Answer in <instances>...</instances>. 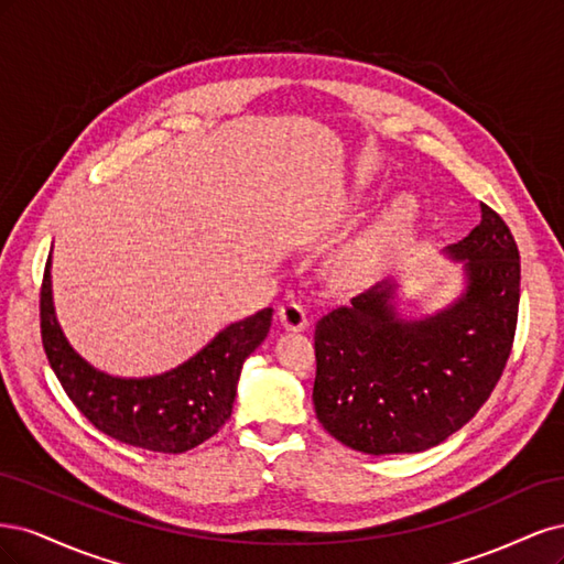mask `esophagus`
I'll list each match as a JSON object with an SVG mask.
<instances>
[{"instance_id":"34e87169","label":"esophagus","mask_w":564,"mask_h":564,"mask_svg":"<svg viewBox=\"0 0 564 564\" xmlns=\"http://www.w3.org/2000/svg\"><path fill=\"white\" fill-rule=\"evenodd\" d=\"M278 317L286 332H303L305 327H308V315H305V308L294 301L284 303L278 311Z\"/></svg>"}]
</instances>
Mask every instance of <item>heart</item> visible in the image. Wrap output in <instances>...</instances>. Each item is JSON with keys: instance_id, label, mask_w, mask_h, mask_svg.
Masks as SVG:
<instances>
[{"instance_id": "heart-1", "label": "heart", "mask_w": 564, "mask_h": 564, "mask_svg": "<svg viewBox=\"0 0 564 564\" xmlns=\"http://www.w3.org/2000/svg\"><path fill=\"white\" fill-rule=\"evenodd\" d=\"M419 218V204L412 195H400L390 207L360 235L348 251V270L355 278H371L395 253L412 232Z\"/></svg>"}]
</instances>
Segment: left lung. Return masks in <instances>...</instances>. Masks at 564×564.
Instances as JSON below:
<instances>
[{
    "label": "left lung",
    "mask_w": 564,
    "mask_h": 564,
    "mask_svg": "<svg viewBox=\"0 0 564 564\" xmlns=\"http://www.w3.org/2000/svg\"><path fill=\"white\" fill-rule=\"evenodd\" d=\"M482 220L447 256L464 292L447 308L404 319L383 280L315 324V414L332 437L373 456L416 454L477 414L501 379L520 305V253L503 218Z\"/></svg>",
    "instance_id": "1"
}]
</instances>
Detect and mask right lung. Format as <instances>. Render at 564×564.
<instances>
[{
	"label": "right lung",
	"instance_id": "1",
	"mask_svg": "<svg viewBox=\"0 0 564 564\" xmlns=\"http://www.w3.org/2000/svg\"><path fill=\"white\" fill-rule=\"evenodd\" d=\"M40 317L51 369L67 398L100 433L131 447L183 454L216 435L230 419L242 365L268 336L272 308L228 324L191 360L143 379L112 377L70 346L51 296V256L42 282Z\"/></svg>",
	"mask_w": 564,
	"mask_h": 564
}]
</instances>
